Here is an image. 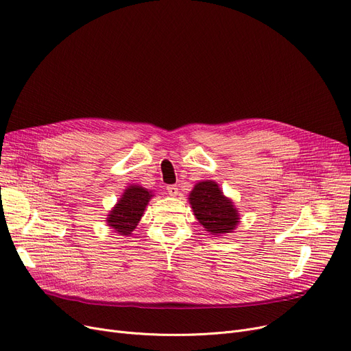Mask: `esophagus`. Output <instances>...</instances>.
I'll list each match as a JSON object with an SVG mask.
<instances>
[{"instance_id": "obj_1", "label": "esophagus", "mask_w": 351, "mask_h": 351, "mask_svg": "<svg viewBox=\"0 0 351 351\" xmlns=\"http://www.w3.org/2000/svg\"><path fill=\"white\" fill-rule=\"evenodd\" d=\"M166 192H168V195H171V196H176L179 193V188L176 185H169L168 188H166Z\"/></svg>"}]
</instances>
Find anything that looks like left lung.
Segmentation results:
<instances>
[{
	"label": "left lung",
	"instance_id": "1",
	"mask_svg": "<svg viewBox=\"0 0 351 351\" xmlns=\"http://www.w3.org/2000/svg\"><path fill=\"white\" fill-rule=\"evenodd\" d=\"M189 204L197 222L212 234H226L236 229L239 213L233 202L213 180L199 182L189 195Z\"/></svg>",
	"mask_w": 351,
	"mask_h": 351
}]
</instances>
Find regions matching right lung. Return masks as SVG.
I'll use <instances>...</instances> for the list:
<instances>
[{
    "instance_id": "right-lung-1",
    "label": "right lung",
    "mask_w": 351,
    "mask_h": 351,
    "mask_svg": "<svg viewBox=\"0 0 351 351\" xmlns=\"http://www.w3.org/2000/svg\"><path fill=\"white\" fill-rule=\"evenodd\" d=\"M152 196L154 195L149 191L138 185L126 188L118 204L106 217L108 226L119 234H131L138 226L141 217L143 216V210L147 206V202Z\"/></svg>"
}]
</instances>
